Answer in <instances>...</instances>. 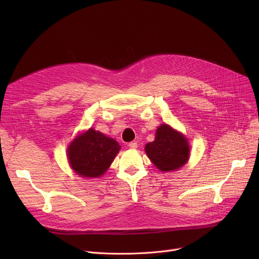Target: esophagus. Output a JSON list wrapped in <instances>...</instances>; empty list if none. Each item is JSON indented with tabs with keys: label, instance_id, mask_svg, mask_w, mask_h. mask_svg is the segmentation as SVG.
Masks as SVG:
<instances>
[{
	"label": "esophagus",
	"instance_id": "obj_1",
	"mask_svg": "<svg viewBox=\"0 0 259 259\" xmlns=\"http://www.w3.org/2000/svg\"><path fill=\"white\" fill-rule=\"evenodd\" d=\"M131 149H137L138 148V143L137 142H131V143H129V145H128Z\"/></svg>",
	"mask_w": 259,
	"mask_h": 259
}]
</instances>
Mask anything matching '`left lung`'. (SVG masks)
Returning <instances> with one entry per match:
<instances>
[{
    "label": "left lung",
    "instance_id": "obj_1",
    "mask_svg": "<svg viewBox=\"0 0 259 259\" xmlns=\"http://www.w3.org/2000/svg\"><path fill=\"white\" fill-rule=\"evenodd\" d=\"M145 150L154 166L165 172L180 169L186 164L190 155L186 138L167 124L157 128L154 142L147 144Z\"/></svg>",
    "mask_w": 259,
    "mask_h": 259
}]
</instances>
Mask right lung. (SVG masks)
Wrapping results in <instances>:
<instances>
[{"label": "right lung", "mask_w": 259, "mask_h": 259, "mask_svg": "<svg viewBox=\"0 0 259 259\" xmlns=\"http://www.w3.org/2000/svg\"><path fill=\"white\" fill-rule=\"evenodd\" d=\"M119 148L116 141L91 128L70 144L68 159L78 175L100 178L110 167Z\"/></svg>", "instance_id": "add662e5"}]
</instances>
